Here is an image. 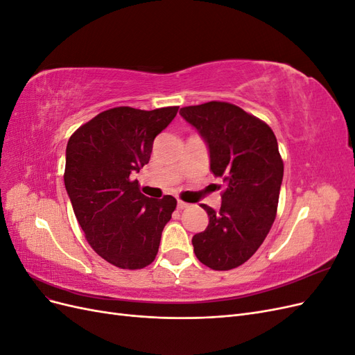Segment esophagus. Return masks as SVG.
Listing matches in <instances>:
<instances>
[{"label":"esophagus","mask_w":355,"mask_h":355,"mask_svg":"<svg viewBox=\"0 0 355 355\" xmlns=\"http://www.w3.org/2000/svg\"><path fill=\"white\" fill-rule=\"evenodd\" d=\"M187 207H189V204L188 202H185V201H178V209L179 210H184V209H187Z\"/></svg>","instance_id":"34e87169"}]
</instances>
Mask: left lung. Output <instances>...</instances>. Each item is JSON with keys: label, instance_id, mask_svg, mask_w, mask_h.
Masks as SVG:
<instances>
[{"label": "left lung", "instance_id": "left-lung-1", "mask_svg": "<svg viewBox=\"0 0 355 355\" xmlns=\"http://www.w3.org/2000/svg\"><path fill=\"white\" fill-rule=\"evenodd\" d=\"M179 114L206 142L211 173L225 182L219 211L200 204L209 225L192 245L201 263L228 271L250 259L272 227L284 171L277 139L232 103L185 106Z\"/></svg>", "mask_w": 355, "mask_h": 355}]
</instances>
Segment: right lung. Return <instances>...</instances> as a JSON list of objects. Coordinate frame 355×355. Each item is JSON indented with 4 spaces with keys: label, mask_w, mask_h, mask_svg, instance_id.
Here are the masks:
<instances>
[{
    "label": "right lung",
    "mask_w": 355,
    "mask_h": 355,
    "mask_svg": "<svg viewBox=\"0 0 355 355\" xmlns=\"http://www.w3.org/2000/svg\"><path fill=\"white\" fill-rule=\"evenodd\" d=\"M179 106L153 111L118 106L96 115L68 141L65 188L92 249L123 270H141L158 253L176 198L145 197L132 176Z\"/></svg>",
    "instance_id": "1"
}]
</instances>
